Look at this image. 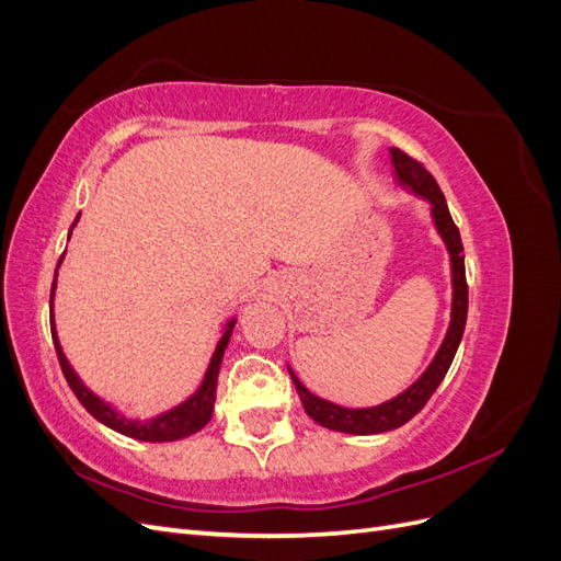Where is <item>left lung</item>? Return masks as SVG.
Instances as JSON below:
<instances>
[{
    "label": "left lung",
    "instance_id": "8db88e82",
    "mask_svg": "<svg viewBox=\"0 0 561 561\" xmlns=\"http://www.w3.org/2000/svg\"><path fill=\"white\" fill-rule=\"evenodd\" d=\"M390 163H393V175L396 180L412 190L416 196L431 203V215L437 233L443 236V241L449 252V262H451V287H454V297H451V320H449V330L445 334L443 346L437 348L433 363L426 367V371L407 388L400 396L393 400H386L377 407H363V410H348V407L334 404L330 400H322L313 396L311 390L304 386L295 371L290 369V377L295 381L297 393L301 398L304 410L307 414L325 426L330 431L339 433H351V435H375V433H386L404 426L407 421L416 416L423 404L431 400L435 393V388L443 383L447 369L454 360L456 348L461 344V336L466 330V318H468V283H466V257H463V243H461V233H458L454 219L449 215L445 194L439 192V186L435 178L423 168L416 159L407 157L404 151L398 147H390Z\"/></svg>",
    "mask_w": 561,
    "mask_h": 561
}]
</instances>
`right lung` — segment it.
Segmentation results:
<instances>
[{"mask_svg":"<svg viewBox=\"0 0 561 561\" xmlns=\"http://www.w3.org/2000/svg\"><path fill=\"white\" fill-rule=\"evenodd\" d=\"M79 222V217L75 219V225ZM72 225V227H75ZM72 236V229H70ZM65 254V252H62ZM62 262V257H60ZM58 262V266H60ZM56 276H58V268H56ZM54 295H56V280L54 287H50V334H54V346L58 353V363L62 367V375L70 383V388L75 390L77 400L87 407L89 414L95 416L100 423H105L107 428L128 435L133 439H142V443H173V439H182V437H190L194 433H198L213 416L215 410V390H217V375H219V365H222V355L225 348L231 339L233 325H236V318H231L227 322V328L219 336V344L213 353L210 365L206 369V377H203L201 386L192 398H186L182 404L173 407V410H168L154 419H147V421H138V419H126L122 412H116L110 402H105L103 398H98L89 386H83V381L77 377V371L72 369V365L67 363L62 346L58 342V334H56V322H54Z\"/></svg>","mask_w":561,"mask_h":561,"instance_id":"1","label":"right lung"}]
</instances>
